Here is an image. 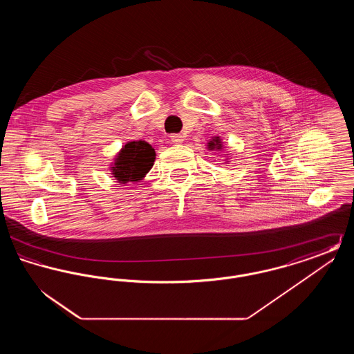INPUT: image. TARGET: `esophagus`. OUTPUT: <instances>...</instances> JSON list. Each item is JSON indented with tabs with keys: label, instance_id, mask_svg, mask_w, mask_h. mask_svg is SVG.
Here are the masks:
<instances>
[{
	"label": "esophagus",
	"instance_id": "34e87169",
	"mask_svg": "<svg viewBox=\"0 0 354 354\" xmlns=\"http://www.w3.org/2000/svg\"><path fill=\"white\" fill-rule=\"evenodd\" d=\"M183 140H185V136H183L182 134L171 135V142H172V143H176V145H179V143H183Z\"/></svg>",
	"mask_w": 354,
	"mask_h": 354
}]
</instances>
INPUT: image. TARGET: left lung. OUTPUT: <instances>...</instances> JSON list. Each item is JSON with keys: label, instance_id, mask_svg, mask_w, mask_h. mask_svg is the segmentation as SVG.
<instances>
[{"label": "left lung", "instance_id": "left-lung-1", "mask_svg": "<svg viewBox=\"0 0 354 354\" xmlns=\"http://www.w3.org/2000/svg\"><path fill=\"white\" fill-rule=\"evenodd\" d=\"M207 146H208V149H209V150H215V149H216V150H220V149H221V140H220L219 136H216L215 139L209 140Z\"/></svg>", "mask_w": 354, "mask_h": 354}]
</instances>
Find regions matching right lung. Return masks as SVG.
<instances>
[{"instance_id": "right-lung-1", "label": "right lung", "mask_w": 354, "mask_h": 354, "mask_svg": "<svg viewBox=\"0 0 354 354\" xmlns=\"http://www.w3.org/2000/svg\"><path fill=\"white\" fill-rule=\"evenodd\" d=\"M155 162V150L145 140L126 143L118 152L111 174L120 185L142 180Z\"/></svg>"}]
</instances>
